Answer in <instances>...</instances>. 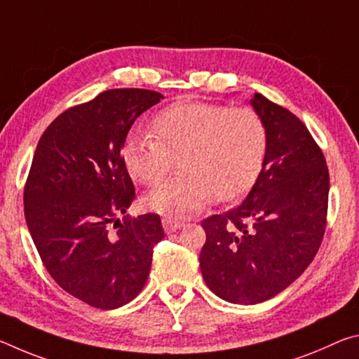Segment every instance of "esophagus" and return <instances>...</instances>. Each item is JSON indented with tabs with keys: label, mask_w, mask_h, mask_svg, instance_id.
<instances>
[{
	"label": "esophagus",
	"mask_w": 359,
	"mask_h": 359,
	"mask_svg": "<svg viewBox=\"0 0 359 359\" xmlns=\"http://www.w3.org/2000/svg\"><path fill=\"white\" fill-rule=\"evenodd\" d=\"M182 226H184V222L177 220V218H172V217H165L163 218V228H165V231L168 234L174 233V231L180 229Z\"/></svg>",
	"instance_id": "esophagus-1"
}]
</instances>
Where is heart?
Wrapping results in <instances>:
<instances>
[{
	"label": "heart",
	"instance_id": "b5f03b06",
	"mask_svg": "<svg viewBox=\"0 0 359 359\" xmlns=\"http://www.w3.org/2000/svg\"><path fill=\"white\" fill-rule=\"evenodd\" d=\"M151 136H131L121 155L133 179L158 184L179 158L182 172L149 193L165 215H187L218 199L239 198L257 182L267 150L263 118L250 107L180 102L151 120Z\"/></svg>",
	"mask_w": 359,
	"mask_h": 359
}]
</instances>
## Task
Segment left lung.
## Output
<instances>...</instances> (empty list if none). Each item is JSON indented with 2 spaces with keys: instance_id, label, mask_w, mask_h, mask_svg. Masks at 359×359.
Segmentation results:
<instances>
[{
  "instance_id": "left-lung-1",
  "label": "left lung",
  "mask_w": 359,
  "mask_h": 359,
  "mask_svg": "<svg viewBox=\"0 0 359 359\" xmlns=\"http://www.w3.org/2000/svg\"><path fill=\"white\" fill-rule=\"evenodd\" d=\"M267 131L264 165L238 208L201 223L204 282L222 299L258 304L288 288L323 241L330 172L323 151L288 109L255 93Z\"/></svg>"
}]
</instances>
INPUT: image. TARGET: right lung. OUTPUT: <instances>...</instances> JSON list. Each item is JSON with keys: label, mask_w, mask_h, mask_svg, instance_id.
<instances>
[{"label": "right lung", "mask_w": 359, "mask_h": 359, "mask_svg": "<svg viewBox=\"0 0 359 359\" xmlns=\"http://www.w3.org/2000/svg\"><path fill=\"white\" fill-rule=\"evenodd\" d=\"M161 100L151 90H107L60 114L34 151L23 193L28 231L53 280L96 309L141 293L165 238L156 214L118 218L136 198L121 158L125 139Z\"/></svg>", "instance_id": "add662e5"}]
</instances>
